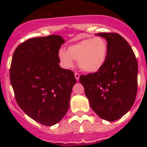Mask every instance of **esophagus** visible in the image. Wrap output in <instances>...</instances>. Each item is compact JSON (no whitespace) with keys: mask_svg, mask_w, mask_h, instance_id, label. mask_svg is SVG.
Wrapping results in <instances>:
<instances>
[{"mask_svg":"<svg viewBox=\"0 0 147 147\" xmlns=\"http://www.w3.org/2000/svg\"><path fill=\"white\" fill-rule=\"evenodd\" d=\"M75 77H76V80L78 81V79H79V77H80V75H79V74H78V73H77V72H76V73H75Z\"/></svg>","mask_w":147,"mask_h":147,"instance_id":"34e87169","label":"esophagus"}]
</instances>
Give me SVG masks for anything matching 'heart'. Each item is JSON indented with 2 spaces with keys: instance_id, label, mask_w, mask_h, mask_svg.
<instances>
[{
  "instance_id": "heart-1",
  "label": "heart",
  "mask_w": 147,
  "mask_h": 147,
  "mask_svg": "<svg viewBox=\"0 0 147 147\" xmlns=\"http://www.w3.org/2000/svg\"><path fill=\"white\" fill-rule=\"evenodd\" d=\"M59 59L65 68H71L75 60L83 71L94 72L101 68L107 56V45L100 36L86 38L68 47V51L60 49Z\"/></svg>"
}]
</instances>
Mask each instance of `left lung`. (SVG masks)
<instances>
[{"label": "left lung", "mask_w": 147, "mask_h": 147, "mask_svg": "<svg viewBox=\"0 0 147 147\" xmlns=\"http://www.w3.org/2000/svg\"><path fill=\"white\" fill-rule=\"evenodd\" d=\"M96 35L107 40V59L96 72L82 75L79 82L97 115L107 121H114L127 113L135 101L137 60L129 43L118 33Z\"/></svg>", "instance_id": "left-lung-1"}]
</instances>
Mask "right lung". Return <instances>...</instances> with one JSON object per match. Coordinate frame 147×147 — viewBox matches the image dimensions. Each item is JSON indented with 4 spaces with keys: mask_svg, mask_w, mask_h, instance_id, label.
<instances>
[{
    "mask_svg": "<svg viewBox=\"0 0 147 147\" xmlns=\"http://www.w3.org/2000/svg\"><path fill=\"white\" fill-rule=\"evenodd\" d=\"M59 35L29 39L15 49L10 79L19 107L45 126L59 122L68 111L75 74L59 66Z\"/></svg>",
    "mask_w": 147,
    "mask_h": 147,
    "instance_id": "obj_1",
    "label": "right lung"
}]
</instances>
